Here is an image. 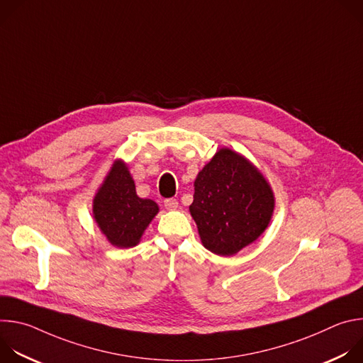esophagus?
<instances>
[{
	"instance_id": "1",
	"label": "esophagus",
	"mask_w": 363,
	"mask_h": 363,
	"mask_svg": "<svg viewBox=\"0 0 363 363\" xmlns=\"http://www.w3.org/2000/svg\"><path fill=\"white\" fill-rule=\"evenodd\" d=\"M164 205H165V208H167V210H169V211H175V210L178 208V201H177V199H174V198H168V199H165V201H164Z\"/></svg>"
}]
</instances>
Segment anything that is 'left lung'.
<instances>
[{"label": "left lung", "mask_w": 363, "mask_h": 363, "mask_svg": "<svg viewBox=\"0 0 363 363\" xmlns=\"http://www.w3.org/2000/svg\"><path fill=\"white\" fill-rule=\"evenodd\" d=\"M274 192L241 153L221 147L196 175L189 213L202 245L223 257L252 244L269 227Z\"/></svg>", "instance_id": "obj_1"}]
</instances>
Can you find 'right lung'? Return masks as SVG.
Masks as SVG:
<instances>
[{
    "mask_svg": "<svg viewBox=\"0 0 363 363\" xmlns=\"http://www.w3.org/2000/svg\"><path fill=\"white\" fill-rule=\"evenodd\" d=\"M93 218L100 233L118 248L139 244L145 230L160 213L158 203L139 198L128 164L116 160L93 198Z\"/></svg>",
    "mask_w": 363,
    "mask_h": 363,
    "instance_id": "right-lung-1",
    "label": "right lung"
}]
</instances>
